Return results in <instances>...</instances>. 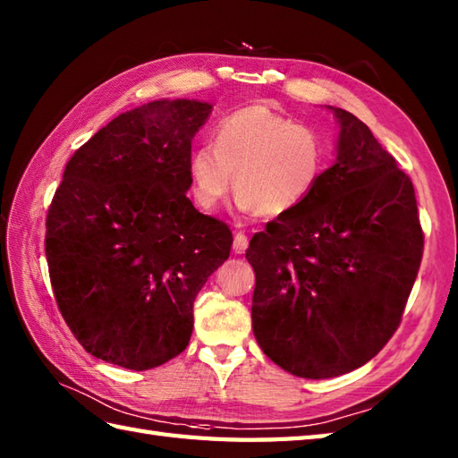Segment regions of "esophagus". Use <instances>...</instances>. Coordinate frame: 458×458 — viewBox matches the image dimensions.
I'll use <instances>...</instances> for the list:
<instances>
[{
    "instance_id": "34e87169",
    "label": "esophagus",
    "mask_w": 458,
    "mask_h": 458,
    "mask_svg": "<svg viewBox=\"0 0 458 458\" xmlns=\"http://www.w3.org/2000/svg\"><path fill=\"white\" fill-rule=\"evenodd\" d=\"M248 244H250V238L244 234V232H238V234L234 236V244H232V250H234L236 254H244V251L248 250Z\"/></svg>"
}]
</instances>
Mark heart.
Instances as JSON below:
<instances>
[{
	"label": "heart",
	"mask_w": 458,
	"mask_h": 458,
	"mask_svg": "<svg viewBox=\"0 0 458 458\" xmlns=\"http://www.w3.org/2000/svg\"><path fill=\"white\" fill-rule=\"evenodd\" d=\"M327 163L323 133L254 104L218 120L212 145H199L191 153L189 171L194 197L204 210H216L236 187L242 210L276 218L315 192Z\"/></svg>",
	"instance_id": "obj_1"
}]
</instances>
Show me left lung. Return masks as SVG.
Returning a JSON list of instances; mask_svg holds the SVG:
<instances>
[{"instance_id": "1", "label": "left lung", "mask_w": 458, "mask_h": 458, "mask_svg": "<svg viewBox=\"0 0 458 458\" xmlns=\"http://www.w3.org/2000/svg\"><path fill=\"white\" fill-rule=\"evenodd\" d=\"M336 163L310 197L251 238V327L285 372L320 379L352 372L402 323L423 258L410 174L364 122L335 108Z\"/></svg>"}]
</instances>
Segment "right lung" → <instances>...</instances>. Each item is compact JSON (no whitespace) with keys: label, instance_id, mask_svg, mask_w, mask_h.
<instances>
[{"label":"right lung","instance_id":"1","mask_svg":"<svg viewBox=\"0 0 458 458\" xmlns=\"http://www.w3.org/2000/svg\"><path fill=\"white\" fill-rule=\"evenodd\" d=\"M210 110L169 98L138 106L66 163L47 212L48 277L71 333L104 362L140 372L179 356L194 299L230 256L228 224L184 194Z\"/></svg>","mask_w":458,"mask_h":458}]
</instances>
